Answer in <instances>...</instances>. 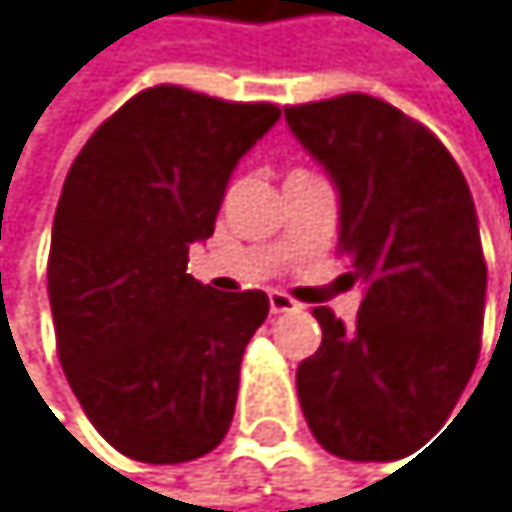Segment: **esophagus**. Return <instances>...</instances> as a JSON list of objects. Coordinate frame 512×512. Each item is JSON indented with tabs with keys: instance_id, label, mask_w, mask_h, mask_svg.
I'll return each mask as SVG.
<instances>
[{
	"instance_id": "34e87169",
	"label": "esophagus",
	"mask_w": 512,
	"mask_h": 512,
	"mask_svg": "<svg viewBox=\"0 0 512 512\" xmlns=\"http://www.w3.org/2000/svg\"><path fill=\"white\" fill-rule=\"evenodd\" d=\"M297 309V300L288 297L285 291H270V312L273 315H282V312H294Z\"/></svg>"
}]
</instances>
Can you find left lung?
<instances>
[{
  "label": "left lung",
  "mask_w": 512,
  "mask_h": 512,
  "mask_svg": "<svg viewBox=\"0 0 512 512\" xmlns=\"http://www.w3.org/2000/svg\"><path fill=\"white\" fill-rule=\"evenodd\" d=\"M285 121L340 197V251L364 285L355 327L312 309L321 346L297 367L315 440L349 461L416 452L477 367L486 261L467 181L443 142L394 105L346 93Z\"/></svg>",
  "instance_id": "obj_1"
}]
</instances>
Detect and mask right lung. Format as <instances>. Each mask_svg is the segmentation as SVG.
<instances>
[{
    "instance_id": "right-lung-1",
    "label": "right lung",
    "mask_w": 512,
    "mask_h": 512,
    "mask_svg": "<svg viewBox=\"0 0 512 512\" xmlns=\"http://www.w3.org/2000/svg\"><path fill=\"white\" fill-rule=\"evenodd\" d=\"M279 115L160 84L124 102L66 175L48 258L57 352L87 419L127 458L194 461L233 422L270 300L197 282L188 251L215 233L236 163Z\"/></svg>"
}]
</instances>
